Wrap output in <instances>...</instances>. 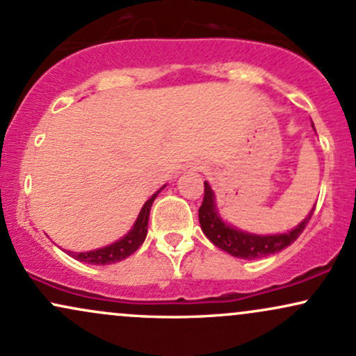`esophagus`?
<instances>
[{"instance_id":"1","label":"esophagus","mask_w":356,"mask_h":356,"mask_svg":"<svg viewBox=\"0 0 356 356\" xmlns=\"http://www.w3.org/2000/svg\"><path fill=\"white\" fill-rule=\"evenodd\" d=\"M191 170H202V164L201 162H192V164L189 165Z\"/></svg>"}]
</instances>
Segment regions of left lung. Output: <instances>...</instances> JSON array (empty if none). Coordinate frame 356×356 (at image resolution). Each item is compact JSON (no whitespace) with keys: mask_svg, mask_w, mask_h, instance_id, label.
I'll return each mask as SVG.
<instances>
[{"mask_svg":"<svg viewBox=\"0 0 356 356\" xmlns=\"http://www.w3.org/2000/svg\"><path fill=\"white\" fill-rule=\"evenodd\" d=\"M313 211L314 207L308 214V218L301 220L295 229L284 232V234H249V232L229 226L219 218L218 209H216L214 192H212L209 184L204 182V199L201 207H199V222H201L202 232L207 236V239L219 249L229 252L231 256L241 257V259H259V257H266L283 251L289 244L295 243L312 219Z\"/></svg>","mask_w":356,"mask_h":356,"instance_id":"8db88e82","label":"left lung"}]
</instances>
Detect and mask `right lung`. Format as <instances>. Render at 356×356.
<instances>
[{
    "mask_svg": "<svg viewBox=\"0 0 356 356\" xmlns=\"http://www.w3.org/2000/svg\"><path fill=\"white\" fill-rule=\"evenodd\" d=\"M165 187V186H164ZM162 187V189H164ZM161 189V191H162ZM161 191H157L152 197L149 199L142 207L140 214L134 224V227L130 229L122 239H118L117 243L110 244V246L95 249V251H88V252H68L72 257L81 261V263H88V264H99V266H105V264H113L118 263V261L125 259L130 254L137 251L138 248L142 246V243L145 241L147 236V226H149V216H150V207H152L154 199L157 197V194Z\"/></svg>",
    "mask_w": 356,
    "mask_h": 356,
    "instance_id": "obj_1",
    "label": "right lung"
}]
</instances>
